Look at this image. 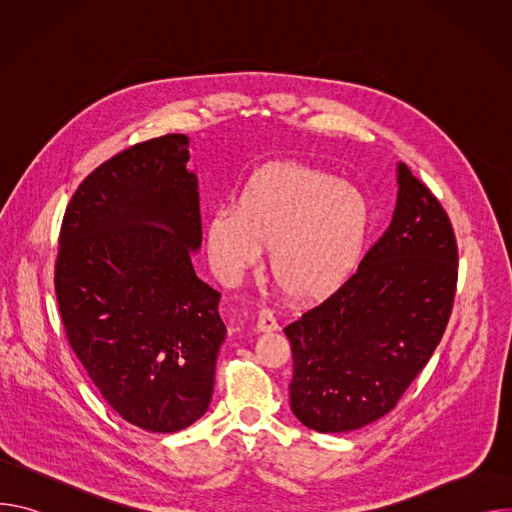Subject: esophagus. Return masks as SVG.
<instances>
[{
	"mask_svg": "<svg viewBox=\"0 0 512 512\" xmlns=\"http://www.w3.org/2000/svg\"><path fill=\"white\" fill-rule=\"evenodd\" d=\"M277 328H279V324H277L275 314H273L269 308H263V310L259 312V318H257V330H259V332H273V330H277Z\"/></svg>",
	"mask_w": 512,
	"mask_h": 512,
	"instance_id": "34e87169",
	"label": "esophagus"
}]
</instances>
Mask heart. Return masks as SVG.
<instances>
[{
    "instance_id": "b5f03b06",
    "label": "heart",
    "mask_w": 512,
    "mask_h": 512,
    "mask_svg": "<svg viewBox=\"0 0 512 512\" xmlns=\"http://www.w3.org/2000/svg\"><path fill=\"white\" fill-rule=\"evenodd\" d=\"M373 227V208L338 176L294 162L251 174L235 208L206 223V247L218 275L233 279L269 247L267 271L285 296L318 300L356 269Z\"/></svg>"
}]
</instances>
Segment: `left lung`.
Returning a JSON list of instances; mask_svg holds the SVG:
<instances>
[{"mask_svg":"<svg viewBox=\"0 0 512 512\" xmlns=\"http://www.w3.org/2000/svg\"><path fill=\"white\" fill-rule=\"evenodd\" d=\"M397 180L385 235L334 294L283 328L294 354L291 411L322 433L387 415L429 362L454 308L450 216L405 164Z\"/></svg>","mask_w":512,"mask_h":512,"instance_id":"1","label":"left lung"}]
</instances>
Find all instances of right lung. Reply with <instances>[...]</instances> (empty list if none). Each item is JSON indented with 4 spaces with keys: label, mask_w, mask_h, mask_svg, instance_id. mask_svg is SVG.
I'll list each match as a JSON object with an SVG mask.
<instances>
[{
    "label": "right lung",
    "mask_w": 512,
    "mask_h": 512,
    "mask_svg": "<svg viewBox=\"0 0 512 512\" xmlns=\"http://www.w3.org/2000/svg\"><path fill=\"white\" fill-rule=\"evenodd\" d=\"M188 137L129 145L72 194L54 289L68 344L131 425L174 433L208 409L227 326L221 294L196 277L202 243Z\"/></svg>",
    "instance_id": "obj_1"
}]
</instances>
